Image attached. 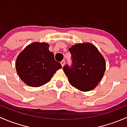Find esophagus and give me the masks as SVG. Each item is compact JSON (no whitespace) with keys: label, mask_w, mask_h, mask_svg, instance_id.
I'll list each match as a JSON object with an SVG mask.
<instances>
[{"label":"esophagus","mask_w":127,"mask_h":127,"mask_svg":"<svg viewBox=\"0 0 127 127\" xmlns=\"http://www.w3.org/2000/svg\"><path fill=\"white\" fill-rule=\"evenodd\" d=\"M61 66H62V67H63L64 66V64H65V61H62L61 62Z\"/></svg>","instance_id":"obj_1"}]
</instances>
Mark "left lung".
I'll list each match as a JSON object with an SVG mask.
<instances>
[{"instance_id": "8db88e82", "label": "left lung", "mask_w": 127, "mask_h": 127, "mask_svg": "<svg viewBox=\"0 0 127 127\" xmlns=\"http://www.w3.org/2000/svg\"><path fill=\"white\" fill-rule=\"evenodd\" d=\"M69 51L71 53L72 65L64 66L63 71L72 87L81 92L94 89L101 80L106 61L98 48L89 42L76 43Z\"/></svg>"}]
</instances>
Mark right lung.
Returning <instances> with one entry per match:
<instances>
[{
  "label": "right lung",
  "mask_w": 127,
  "mask_h": 127,
  "mask_svg": "<svg viewBox=\"0 0 127 127\" xmlns=\"http://www.w3.org/2000/svg\"><path fill=\"white\" fill-rule=\"evenodd\" d=\"M45 42H33L18 55L15 62L17 74L24 84L39 87L48 83L56 71L62 67L55 60Z\"/></svg>",
  "instance_id": "1"
}]
</instances>
